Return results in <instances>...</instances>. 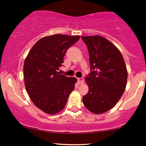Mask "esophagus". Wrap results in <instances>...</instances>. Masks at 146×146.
I'll list each match as a JSON object with an SVG mask.
<instances>
[{
  "label": "esophagus",
  "mask_w": 146,
  "mask_h": 146,
  "mask_svg": "<svg viewBox=\"0 0 146 146\" xmlns=\"http://www.w3.org/2000/svg\"><path fill=\"white\" fill-rule=\"evenodd\" d=\"M78 82L80 84H82L84 82V78H78Z\"/></svg>",
  "instance_id": "1"
}]
</instances>
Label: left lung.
Instances as JSON below:
<instances>
[{
  "label": "left lung",
  "mask_w": 146,
  "mask_h": 146,
  "mask_svg": "<svg viewBox=\"0 0 146 146\" xmlns=\"http://www.w3.org/2000/svg\"><path fill=\"white\" fill-rule=\"evenodd\" d=\"M89 52L91 72L86 78L88 92L84 96L85 107L100 114L112 108L124 92L127 72L118 49L100 36H81Z\"/></svg>",
  "instance_id": "8db88e82"
}]
</instances>
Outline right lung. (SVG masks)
Here are the masks:
<instances>
[{"label": "right lung", "instance_id": "obj_1", "mask_svg": "<svg viewBox=\"0 0 146 146\" xmlns=\"http://www.w3.org/2000/svg\"><path fill=\"white\" fill-rule=\"evenodd\" d=\"M80 36L54 35L40 39L26 58L24 78L26 90L36 106L48 114L64 108L77 80L60 74L67 50Z\"/></svg>", "mask_w": 146, "mask_h": 146}]
</instances>
